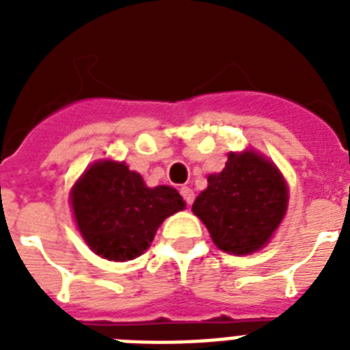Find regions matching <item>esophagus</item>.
<instances>
[{"label":"esophagus","mask_w":350,"mask_h":350,"mask_svg":"<svg viewBox=\"0 0 350 350\" xmlns=\"http://www.w3.org/2000/svg\"><path fill=\"white\" fill-rule=\"evenodd\" d=\"M180 192H181V196H183V200H185V202L189 203V205H191V203L194 202V192H192L191 187H181Z\"/></svg>","instance_id":"1"}]
</instances>
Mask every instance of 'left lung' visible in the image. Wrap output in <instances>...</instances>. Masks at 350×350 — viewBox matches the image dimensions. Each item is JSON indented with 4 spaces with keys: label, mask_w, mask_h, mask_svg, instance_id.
<instances>
[{
    "label": "left lung",
    "mask_w": 350,
    "mask_h": 350,
    "mask_svg": "<svg viewBox=\"0 0 350 350\" xmlns=\"http://www.w3.org/2000/svg\"><path fill=\"white\" fill-rule=\"evenodd\" d=\"M192 213L229 254L263 249L287 213L288 189L271 159L256 150L230 152L225 169L207 178Z\"/></svg>",
    "instance_id": "8db88e82"
}]
</instances>
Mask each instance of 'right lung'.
<instances>
[{
	"mask_svg": "<svg viewBox=\"0 0 350 350\" xmlns=\"http://www.w3.org/2000/svg\"><path fill=\"white\" fill-rule=\"evenodd\" d=\"M70 205L85 243L111 261L142 256L163 219L185 208L176 189H150L137 172L112 159L85 170L70 191Z\"/></svg>",
	"mask_w": 350,
	"mask_h": 350,
	"instance_id": "obj_1",
	"label": "right lung"
}]
</instances>
